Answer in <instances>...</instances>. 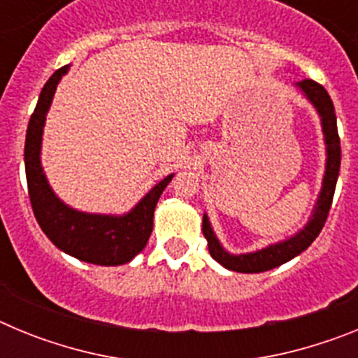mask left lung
I'll return each mask as SVG.
<instances>
[{
  "label": "left lung",
  "mask_w": 358,
  "mask_h": 358,
  "mask_svg": "<svg viewBox=\"0 0 358 358\" xmlns=\"http://www.w3.org/2000/svg\"><path fill=\"white\" fill-rule=\"evenodd\" d=\"M296 85L303 91V94L308 98V102L317 109V115L321 116L322 134H324V143H327V170H324V177H322L321 194H319L317 202H315L312 217L299 233L283 240V242L271 243L267 248L258 249L255 252H243V255H231L220 245L213 229H211L210 218L204 213V217H202V233L208 240L210 255L213 256V260H217L218 264L224 265L229 271H235V273H264V271H271V268L280 267L281 264L292 260L294 256L301 255L305 249H308L310 243L317 238L322 226L327 222L328 213H330L335 185H337L341 169V140L339 132H337L334 102H331L328 91L321 84L310 80V78L297 82Z\"/></svg>",
  "instance_id": "1"
}]
</instances>
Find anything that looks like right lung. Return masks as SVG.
Segmentation results:
<instances>
[{
  "instance_id": "obj_1",
  "label": "right lung",
  "mask_w": 358,
  "mask_h": 358,
  "mask_svg": "<svg viewBox=\"0 0 358 358\" xmlns=\"http://www.w3.org/2000/svg\"><path fill=\"white\" fill-rule=\"evenodd\" d=\"M69 66L57 69L39 94L30 116L24 141V170L31 210L44 235L57 248L75 258L94 265L127 264L145 249L154 226V210L163 189L172 181L166 176L125 215H98L73 210L53 194L41 166V141L46 113L52 106L57 84Z\"/></svg>"
}]
</instances>
